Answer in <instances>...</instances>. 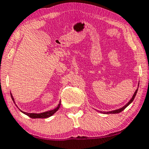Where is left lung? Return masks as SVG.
<instances>
[{"mask_svg":"<svg viewBox=\"0 0 149 149\" xmlns=\"http://www.w3.org/2000/svg\"><path fill=\"white\" fill-rule=\"evenodd\" d=\"M138 86H139V85H138ZM138 87H139V86H138ZM137 91H138V88H137V89L136 90V91L134 92V93L133 96H132V98H131L130 100L129 101V102H127V103L126 104L125 106H123V107H121V108L117 109H115V110L109 111V112H102V111H99V112H100L101 113H103V114H117V113H120V112H122V111H123L124 109H125L126 108V107H127V106L130 105V104L131 103H132V102H133L134 99L136 95V93H137Z\"/></svg>","mask_w":149,"mask_h":149,"instance_id":"8db88e82","label":"left lung"}]
</instances>
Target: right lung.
Returning <instances> with one entry per match:
<instances>
[{
  "label": "right lung",
  "mask_w": 149,
  "mask_h": 149,
  "mask_svg": "<svg viewBox=\"0 0 149 149\" xmlns=\"http://www.w3.org/2000/svg\"><path fill=\"white\" fill-rule=\"evenodd\" d=\"M10 95H11V98H12L13 101L14 102V103L15 104V100H14V97L13 96V95L10 93ZM60 105H61V101L59 102V103H58V106L56 107L55 109H52V110H49V111H47V112H42V113H28V112H22V110H19L21 111V112H22V113L26 114V115L29 116V117H31V118H33V119H36V118H47V117H49L53 115L55 113V112H56V111L58 110V109H59L60 107ZM17 106V105H16Z\"/></svg>",
  "instance_id": "1"
}]
</instances>
